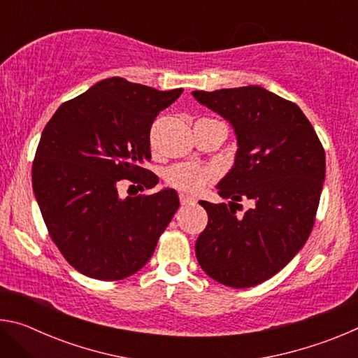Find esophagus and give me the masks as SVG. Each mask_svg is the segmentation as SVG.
Listing matches in <instances>:
<instances>
[{
  "label": "esophagus",
  "instance_id": "obj_1",
  "mask_svg": "<svg viewBox=\"0 0 358 358\" xmlns=\"http://www.w3.org/2000/svg\"><path fill=\"white\" fill-rule=\"evenodd\" d=\"M180 202H181V205H194L196 203V199L187 196V194H185V192H180Z\"/></svg>",
  "mask_w": 358,
  "mask_h": 358
}]
</instances>
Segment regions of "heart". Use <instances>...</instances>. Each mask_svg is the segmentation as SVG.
<instances>
[{"instance_id":"b5f03b06","label":"heart","mask_w":358,"mask_h":358,"mask_svg":"<svg viewBox=\"0 0 358 358\" xmlns=\"http://www.w3.org/2000/svg\"><path fill=\"white\" fill-rule=\"evenodd\" d=\"M167 185L185 192H197L213 178V171L194 162H181L171 166L164 173Z\"/></svg>"}]
</instances>
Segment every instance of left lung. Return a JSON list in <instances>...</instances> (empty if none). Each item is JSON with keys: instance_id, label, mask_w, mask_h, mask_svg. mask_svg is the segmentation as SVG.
<instances>
[{"instance_id": "1", "label": "left lung", "mask_w": 358, "mask_h": 358, "mask_svg": "<svg viewBox=\"0 0 358 358\" xmlns=\"http://www.w3.org/2000/svg\"><path fill=\"white\" fill-rule=\"evenodd\" d=\"M237 136L235 164L217 185L232 202L201 201L208 224L199 265L229 287H252L282 270L310 237L325 180V151L300 107L257 85L192 92ZM251 200L240 215L237 201Z\"/></svg>"}]
</instances>
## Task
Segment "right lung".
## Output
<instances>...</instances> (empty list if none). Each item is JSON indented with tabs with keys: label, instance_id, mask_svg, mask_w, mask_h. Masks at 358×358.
Wrapping results in <instances>:
<instances>
[{
	"label": "right lung",
	"instance_id": "add662e5",
	"mask_svg": "<svg viewBox=\"0 0 358 358\" xmlns=\"http://www.w3.org/2000/svg\"><path fill=\"white\" fill-rule=\"evenodd\" d=\"M183 88L159 92L112 77L66 101L42 131L33 161V191L53 243L85 276L117 281L148 262L180 207L178 194L162 189L118 196L129 180L151 189L155 118Z\"/></svg>",
	"mask_w": 358,
	"mask_h": 358
}]
</instances>
